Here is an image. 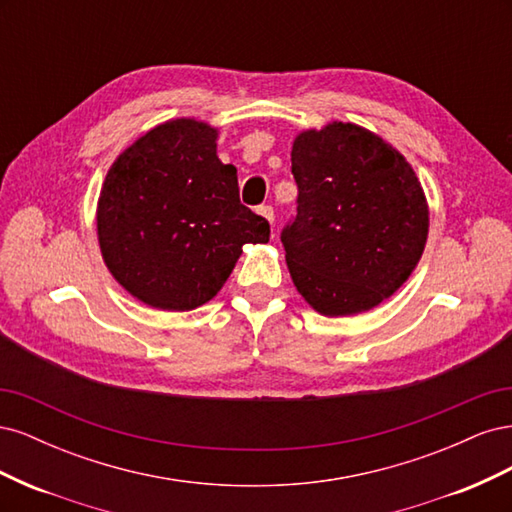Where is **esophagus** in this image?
Wrapping results in <instances>:
<instances>
[{"label":"esophagus","instance_id":"34e87169","mask_svg":"<svg viewBox=\"0 0 512 512\" xmlns=\"http://www.w3.org/2000/svg\"><path fill=\"white\" fill-rule=\"evenodd\" d=\"M258 215H262V218H265L269 224H271L273 218H275V213H273V207H271V205H260V207H258Z\"/></svg>","mask_w":512,"mask_h":512}]
</instances>
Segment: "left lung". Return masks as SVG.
<instances>
[{"instance_id": "left-lung-1", "label": "left lung", "mask_w": 512, "mask_h": 512, "mask_svg": "<svg viewBox=\"0 0 512 512\" xmlns=\"http://www.w3.org/2000/svg\"><path fill=\"white\" fill-rule=\"evenodd\" d=\"M290 158L299 207L282 243L294 286L322 316L369 312L423 256L421 181L393 145L350 121L299 132Z\"/></svg>"}]
</instances>
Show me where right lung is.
Returning a JSON list of instances; mask_svg holds the SVG:
<instances>
[{"mask_svg":"<svg viewBox=\"0 0 512 512\" xmlns=\"http://www.w3.org/2000/svg\"><path fill=\"white\" fill-rule=\"evenodd\" d=\"M104 265L141 303L190 312L211 301L245 243H267L269 222L241 205L237 168L218 158V128L179 117L123 149L102 183Z\"/></svg>","mask_w":512,"mask_h":512,"instance_id":"right-lung-1","label":"right lung"}]
</instances>
